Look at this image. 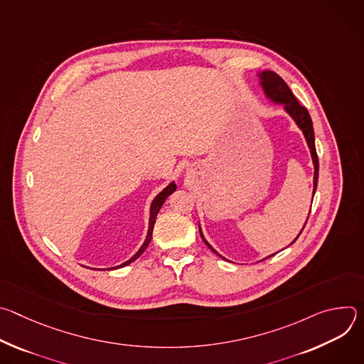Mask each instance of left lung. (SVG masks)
<instances>
[{"instance_id":"left-lung-1","label":"left lung","mask_w":364,"mask_h":364,"mask_svg":"<svg viewBox=\"0 0 364 364\" xmlns=\"http://www.w3.org/2000/svg\"><path fill=\"white\" fill-rule=\"evenodd\" d=\"M259 79H261V86L264 87V92L265 95L268 96V99H271L272 102L275 103H282L287 114L295 121V124L298 125V128L302 131L305 139H306V144L309 146V151H311V159H313V164H314V190H313V194H316V190H317V183H318V157H317V151H316V136H314V128H313V121H311V117L306 111V108H304L302 105H299V102L296 100V97L294 96V93L291 92V89L288 87V85L282 80L281 76H278L275 72H271V70H264L261 73H257ZM311 212V209H309ZM308 220V218H306ZM306 223V222H305ZM305 228V225H304ZM302 228V230H304ZM302 230L299 232V235L302 233ZM198 232H200V236L203 239V242L209 246L216 255H219L213 247L212 245L207 242L203 236V232L198 226ZM298 235V236H299ZM298 236L295 237V240L298 239ZM294 240V242H295ZM275 255V253H274ZM271 255V256H274ZM222 259H225L222 255H219ZM268 256V257H271ZM265 257V259H268Z\"/></svg>"}]
</instances>
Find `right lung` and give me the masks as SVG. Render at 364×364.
Here are the masks:
<instances>
[{
  "label": "right lung",
  "mask_w": 364,
  "mask_h": 364,
  "mask_svg": "<svg viewBox=\"0 0 364 364\" xmlns=\"http://www.w3.org/2000/svg\"><path fill=\"white\" fill-rule=\"evenodd\" d=\"M176 188H177V186H176V183L173 181V183H170L157 197H155L154 200H152V203H151V209H149V225H148V233H146V237H145V242L142 243V246L139 247V250L129 259V261H127V262H124V264H121V265H118V267H114V268H108V269H118V268H124V267H127V265H129L131 262H134L135 259H138L142 253H144V250L146 249V246H148V243H149V240H151V237H152V229H154V225H155V218H157V215H159V212H160V209H161V205L164 204V201H166V198L171 194V193H174L176 191Z\"/></svg>",
  "instance_id": "1"
}]
</instances>
